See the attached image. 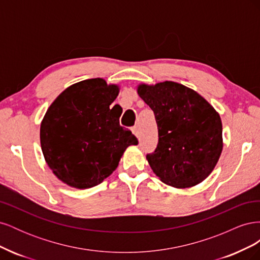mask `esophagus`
<instances>
[{
	"instance_id": "1",
	"label": "esophagus",
	"mask_w": 260,
	"mask_h": 260,
	"mask_svg": "<svg viewBox=\"0 0 260 260\" xmlns=\"http://www.w3.org/2000/svg\"><path fill=\"white\" fill-rule=\"evenodd\" d=\"M131 130H132V133H133V135H135L137 138H139V136H140V130H139V127H138V125H135V127H133Z\"/></svg>"
}]
</instances>
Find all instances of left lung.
<instances>
[{
  "mask_svg": "<svg viewBox=\"0 0 260 260\" xmlns=\"http://www.w3.org/2000/svg\"><path fill=\"white\" fill-rule=\"evenodd\" d=\"M138 94L151 107L158 127V144L146 159L165 184L186 188L201 183L221 155V118L208 102L174 81L141 83Z\"/></svg>",
  "mask_w": 260,
  "mask_h": 260,
  "instance_id": "obj_1",
  "label": "left lung"
}]
</instances>
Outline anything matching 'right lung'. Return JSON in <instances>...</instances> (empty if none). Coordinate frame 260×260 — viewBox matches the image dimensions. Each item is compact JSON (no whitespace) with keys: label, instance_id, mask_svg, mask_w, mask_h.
Listing matches in <instances>:
<instances>
[{"label":"right lung","instance_id":"obj_1","mask_svg":"<svg viewBox=\"0 0 260 260\" xmlns=\"http://www.w3.org/2000/svg\"><path fill=\"white\" fill-rule=\"evenodd\" d=\"M119 85L102 78L68 86L46 111L40 142L46 164L61 182L89 188L113 174L130 145L138 140L119 124L109 106Z\"/></svg>","mask_w":260,"mask_h":260}]
</instances>
